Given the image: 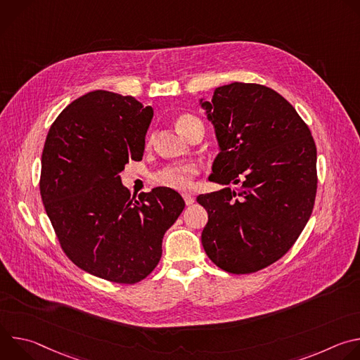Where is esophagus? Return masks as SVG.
Returning a JSON list of instances; mask_svg holds the SVG:
<instances>
[{
	"label": "esophagus",
	"instance_id": "34e87169",
	"mask_svg": "<svg viewBox=\"0 0 360 360\" xmlns=\"http://www.w3.org/2000/svg\"><path fill=\"white\" fill-rule=\"evenodd\" d=\"M182 198H184V200H185V203H186V205H192V203L195 202V198H193L192 195L184 193V195H182Z\"/></svg>",
	"mask_w": 360,
	"mask_h": 360
}]
</instances>
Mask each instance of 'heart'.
<instances>
[{"mask_svg": "<svg viewBox=\"0 0 360 360\" xmlns=\"http://www.w3.org/2000/svg\"><path fill=\"white\" fill-rule=\"evenodd\" d=\"M176 128L188 136L189 132L196 127H203L200 120L192 114H182L175 121ZM152 141V139H150ZM199 174V168L195 164H181V165H171L153 176L158 185L175 189V191H189L193 186V181Z\"/></svg>", "mask_w": 360, "mask_h": 360, "instance_id": "1", "label": "heart"}]
</instances>
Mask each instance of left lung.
<instances>
[{
	"mask_svg": "<svg viewBox=\"0 0 360 360\" xmlns=\"http://www.w3.org/2000/svg\"><path fill=\"white\" fill-rule=\"evenodd\" d=\"M202 107L221 146L211 179L236 185L196 198L208 212L203 249L225 272H258L282 258L311 218L314 136L289 102L261 84L219 86Z\"/></svg>",
	"mask_w": 360,
	"mask_h": 360,
	"instance_id": "left-lung-1",
	"label": "left lung"
}]
</instances>
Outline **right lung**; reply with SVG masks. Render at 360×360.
I'll list each match as a JSON object with an SVG mask.
<instances>
[{"mask_svg": "<svg viewBox=\"0 0 360 360\" xmlns=\"http://www.w3.org/2000/svg\"><path fill=\"white\" fill-rule=\"evenodd\" d=\"M153 110L134 96L92 91L51 125L39 192L68 259L114 283L132 285L158 265L162 238L185 208L165 186L131 198L120 174L143 155Z\"/></svg>", "mask_w": 360, "mask_h": 360, "instance_id": "add662e5", "label": "right lung"}]
</instances>
